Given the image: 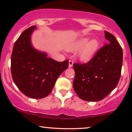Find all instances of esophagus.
Returning <instances> with one entry per match:
<instances>
[{
  "label": "esophagus",
  "instance_id": "esophagus-1",
  "mask_svg": "<svg viewBox=\"0 0 132 132\" xmlns=\"http://www.w3.org/2000/svg\"><path fill=\"white\" fill-rule=\"evenodd\" d=\"M68 67L69 68H71L72 67H73V61L72 60H70L69 62H68Z\"/></svg>",
  "mask_w": 132,
  "mask_h": 132
}]
</instances>
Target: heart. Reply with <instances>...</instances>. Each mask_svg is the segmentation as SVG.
Listing matches in <instances>:
<instances>
[{
	"label": "heart",
	"instance_id": "b5f03b06",
	"mask_svg": "<svg viewBox=\"0 0 132 132\" xmlns=\"http://www.w3.org/2000/svg\"><path fill=\"white\" fill-rule=\"evenodd\" d=\"M99 41L97 39L82 37L68 43L65 46V49L68 51L77 52V56L80 61L87 62L91 60L98 49Z\"/></svg>",
	"mask_w": 132,
	"mask_h": 132
}]
</instances>
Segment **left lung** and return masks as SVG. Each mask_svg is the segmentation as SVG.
I'll use <instances>...</instances> for the list:
<instances>
[{
	"instance_id": "obj_1",
	"label": "left lung",
	"mask_w": 132,
	"mask_h": 132,
	"mask_svg": "<svg viewBox=\"0 0 132 132\" xmlns=\"http://www.w3.org/2000/svg\"><path fill=\"white\" fill-rule=\"evenodd\" d=\"M108 43L85 64H73L74 89L79 98L97 102L107 96L120 80L122 65V50L114 35L104 31Z\"/></svg>"
}]
</instances>
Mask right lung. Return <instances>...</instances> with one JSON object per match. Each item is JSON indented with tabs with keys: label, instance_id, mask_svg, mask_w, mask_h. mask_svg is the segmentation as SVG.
<instances>
[{
	"label": "right lung",
	"instance_id": "right-lung-1",
	"mask_svg": "<svg viewBox=\"0 0 132 132\" xmlns=\"http://www.w3.org/2000/svg\"><path fill=\"white\" fill-rule=\"evenodd\" d=\"M36 26L22 32L14 45L11 70L14 84L32 98H42L51 93L58 77L68 67V60L57 62L46 52L34 47L31 35Z\"/></svg>",
	"mask_w": 132,
	"mask_h": 132
}]
</instances>
